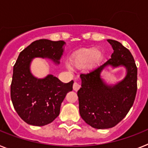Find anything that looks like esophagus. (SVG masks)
<instances>
[{
	"label": "esophagus",
	"mask_w": 148,
	"mask_h": 148,
	"mask_svg": "<svg viewBox=\"0 0 148 148\" xmlns=\"http://www.w3.org/2000/svg\"><path fill=\"white\" fill-rule=\"evenodd\" d=\"M73 90H75V91H78V90L80 89L81 85L78 83V82H74V84H73Z\"/></svg>",
	"instance_id": "34e87169"
}]
</instances>
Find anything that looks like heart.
<instances>
[{
  "label": "heart",
  "mask_w": 148,
  "mask_h": 148,
  "mask_svg": "<svg viewBox=\"0 0 148 148\" xmlns=\"http://www.w3.org/2000/svg\"><path fill=\"white\" fill-rule=\"evenodd\" d=\"M102 58V53L99 49H84L74 53L71 56L70 61L73 66L78 68L87 66L88 68H93L100 62ZM66 66L70 69V66L66 64Z\"/></svg>",
  "instance_id": "obj_1"
}]
</instances>
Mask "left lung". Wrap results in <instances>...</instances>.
<instances>
[{
    "label": "left lung",
    "instance_id": "left-lung-1",
    "mask_svg": "<svg viewBox=\"0 0 148 148\" xmlns=\"http://www.w3.org/2000/svg\"><path fill=\"white\" fill-rule=\"evenodd\" d=\"M108 41L113 49L111 58L82 74V87L77 92L81 117L96 129L111 128L119 123L133 106L137 91V67L131 53L117 40ZM108 65L126 68V76L114 86H108L100 78V73Z\"/></svg>",
    "mask_w": 148,
    "mask_h": 148
}]
</instances>
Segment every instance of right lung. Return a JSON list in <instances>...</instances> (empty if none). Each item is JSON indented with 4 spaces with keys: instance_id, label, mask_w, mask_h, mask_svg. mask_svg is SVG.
I'll use <instances>...</instances> for the list:
<instances>
[{
    "instance_id": "right-lung-1",
    "label": "right lung",
    "mask_w": 148,
    "mask_h": 148,
    "mask_svg": "<svg viewBox=\"0 0 148 148\" xmlns=\"http://www.w3.org/2000/svg\"><path fill=\"white\" fill-rule=\"evenodd\" d=\"M64 44L63 40H35L21 52L13 66L12 101L18 116L29 125L44 126L54 121L66 93L73 90V81L63 83L53 75L37 78L30 72L34 58H49L58 64Z\"/></svg>"
}]
</instances>
